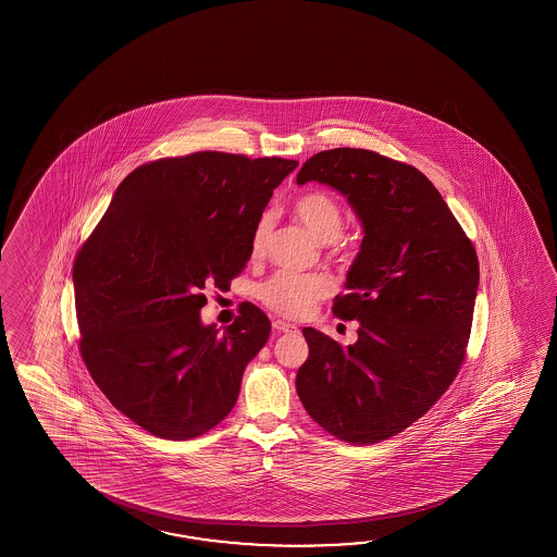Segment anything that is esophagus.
<instances>
[{
  "label": "esophagus",
  "instance_id": "34e87169",
  "mask_svg": "<svg viewBox=\"0 0 557 557\" xmlns=\"http://www.w3.org/2000/svg\"><path fill=\"white\" fill-rule=\"evenodd\" d=\"M273 329L276 334H288V332H296V324L293 322H286V320H274Z\"/></svg>",
  "mask_w": 557,
  "mask_h": 557
}]
</instances>
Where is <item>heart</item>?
<instances>
[{"instance_id":"heart-1","label":"heart","mask_w":557,"mask_h":557,"mask_svg":"<svg viewBox=\"0 0 557 557\" xmlns=\"http://www.w3.org/2000/svg\"><path fill=\"white\" fill-rule=\"evenodd\" d=\"M293 214L300 225L322 243H332L343 228V214L338 202L331 195L312 190L300 195L293 202ZM271 214H262L257 221L250 240L252 255H261L267 237L271 233ZM331 281L320 274L276 273L259 286V298L281 317L298 319L305 317L324 296L331 295Z\"/></svg>"}]
</instances>
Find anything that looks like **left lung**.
<instances>
[{
  "label": "left lung",
  "instance_id": "1",
  "mask_svg": "<svg viewBox=\"0 0 557 557\" xmlns=\"http://www.w3.org/2000/svg\"><path fill=\"white\" fill-rule=\"evenodd\" d=\"M341 193L362 226L334 314L358 320L343 346L302 329L296 392L310 418L350 444L403 432L456 379L472 326L480 264L438 189L418 169L367 149L312 154L298 185Z\"/></svg>",
  "mask_w": 557,
  "mask_h": 557
}]
</instances>
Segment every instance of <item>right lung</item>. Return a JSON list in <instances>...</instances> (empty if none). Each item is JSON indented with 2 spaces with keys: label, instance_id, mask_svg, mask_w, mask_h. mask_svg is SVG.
<instances>
[{
  "label": "right lung",
  "instance_id": "add662e5",
  "mask_svg": "<svg viewBox=\"0 0 557 557\" xmlns=\"http://www.w3.org/2000/svg\"><path fill=\"white\" fill-rule=\"evenodd\" d=\"M296 165L202 151L137 166L79 250L85 364L109 403L153 436H201L237 403L271 320L249 305L221 332L202 324L201 293L245 269L255 225Z\"/></svg>",
  "mask_w": 557,
  "mask_h": 557
}]
</instances>
